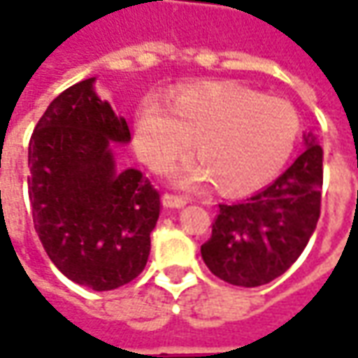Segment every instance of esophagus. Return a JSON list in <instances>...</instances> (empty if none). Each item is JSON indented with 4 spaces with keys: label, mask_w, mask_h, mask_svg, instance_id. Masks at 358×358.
<instances>
[{
    "label": "esophagus",
    "mask_w": 358,
    "mask_h": 358,
    "mask_svg": "<svg viewBox=\"0 0 358 358\" xmlns=\"http://www.w3.org/2000/svg\"><path fill=\"white\" fill-rule=\"evenodd\" d=\"M187 203L186 197H182V195H174V194H164L163 195V205L164 207H169V209H180V207H184Z\"/></svg>",
    "instance_id": "esophagus-1"
}]
</instances>
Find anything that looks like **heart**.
<instances>
[{
	"mask_svg": "<svg viewBox=\"0 0 358 358\" xmlns=\"http://www.w3.org/2000/svg\"><path fill=\"white\" fill-rule=\"evenodd\" d=\"M192 138L201 159L178 172L180 184L215 180L224 194H243L284 169L299 138V117L289 101L234 84L187 88L171 107L157 97L141 103L136 145L151 169H169L186 155Z\"/></svg>",
	"mask_w": 358,
	"mask_h": 358,
	"instance_id": "heart-1",
	"label": "heart"
}]
</instances>
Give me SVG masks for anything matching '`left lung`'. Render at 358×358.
<instances>
[{
	"mask_svg": "<svg viewBox=\"0 0 358 358\" xmlns=\"http://www.w3.org/2000/svg\"><path fill=\"white\" fill-rule=\"evenodd\" d=\"M307 149L259 194L220 203L213 234L201 245L209 270L228 284L257 287L282 276L307 248L320 218L322 148Z\"/></svg>",
	"mask_w": 358,
	"mask_h": 358,
	"instance_id": "left-lung-1",
	"label": "left lung"
}]
</instances>
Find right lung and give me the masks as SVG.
I'll return each mask as SVG.
<instances>
[{
	"label": "right lung",
	"mask_w": 358,
	"mask_h": 358,
	"mask_svg": "<svg viewBox=\"0 0 358 358\" xmlns=\"http://www.w3.org/2000/svg\"><path fill=\"white\" fill-rule=\"evenodd\" d=\"M95 78L59 94L28 145V195L38 238L69 280L95 292L145 268L161 195L140 171L115 169L110 141L130 128L94 90Z\"/></svg>",
	"instance_id": "obj_1"
}]
</instances>
